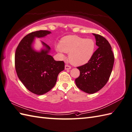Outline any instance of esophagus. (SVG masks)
<instances>
[{"label": "esophagus", "mask_w": 132, "mask_h": 132, "mask_svg": "<svg viewBox=\"0 0 132 132\" xmlns=\"http://www.w3.org/2000/svg\"><path fill=\"white\" fill-rule=\"evenodd\" d=\"M71 66L68 65V64H65V66H64V69L65 70H69V69H71Z\"/></svg>", "instance_id": "34e87169"}]
</instances>
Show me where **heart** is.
Here are the masks:
<instances>
[{"label":"heart","mask_w":132,"mask_h":132,"mask_svg":"<svg viewBox=\"0 0 132 132\" xmlns=\"http://www.w3.org/2000/svg\"><path fill=\"white\" fill-rule=\"evenodd\" d=\"M96 45L92 38L78 36H68L62 38L60 44L56 45V50L63 57V53H69V60L75 66L87 63L93 56Z\"/></svg>","instance_id":"1"}]
</instances>
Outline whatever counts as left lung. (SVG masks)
<instances>
[{
    "instance_id": "left-lung-1",
    "label": "left lung",
    "mask_w": 132,
    "mask_h": 132,
    "mask_svg": "<svg viewBox=\"0 0 132 132\" xmlns=\"http://www.w3.org/2000/svg\"><path fill=\"white\" fill-rule=\"evenodd\" d=\"M93 35L99 47L87 63L77 67L80 75L75 79L78 87L88 94L95 93L106 85L112 71L114 60L109 42L102 36Z\"/></svg>"
}]
</instances>
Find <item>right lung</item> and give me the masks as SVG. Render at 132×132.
Instances as JSON below:
<instances>
[{
    "instance_id": "obj_1",
    "label": "right lung",
    "mask_w": 132,
    "mask_h": 132,
    "mask_svg": "<svg viewBox=\"0 0 132 132\" xmlns=\"http://www.w3.org/2000/svg\"><path fill=\"white\" fill-rule=\"evenodd\" d=\"M50 33L43 30L30 33L22 39L16 49L17 75L24 86L36 95L49 91L55 86L59 73L64 69L63 61H56L49 55L50 47L44 42L46 50L37 52L32 47L35 37H43Z\"/></svg>"
}]
</instances>
